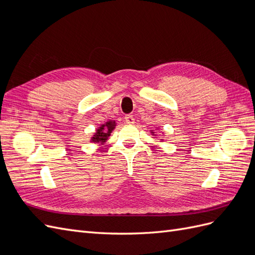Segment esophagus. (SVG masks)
<instances>
[{"label": "esophagus", "instance_id": "34e87169", "mask_svg": "<svg viewBox=\"0 0 255 255\" xmlns=\"http://www.w3.org/2000/svg\"><path fill=\"white\" fill-rule=\"evenodd\" d=\"M125 119H126V122L128 123V125H133V123L135 122V119L132 115H127Z\"/></svg>", "mask_w": 255, "mask_h": 255}]
</instances>
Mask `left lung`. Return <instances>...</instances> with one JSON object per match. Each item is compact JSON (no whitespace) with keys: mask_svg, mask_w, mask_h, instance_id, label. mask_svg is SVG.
Masks as SVG:
<instances>
[{"mask_svg":"<svg viewBox=\"0 0 255 255\" xmlns=\"http://www.w3.org/2000/svg\"><path fill=\"white\" fill-rule=\"evenodd\" d=\"M151 133H152V135H155V133H154V132H152V130H151ZM161 140H163V139H161Z\"/></svg>","mask_w":255,"mask_h":255,"instance_id":"obj_1","label":"left lung"}]
</instances>
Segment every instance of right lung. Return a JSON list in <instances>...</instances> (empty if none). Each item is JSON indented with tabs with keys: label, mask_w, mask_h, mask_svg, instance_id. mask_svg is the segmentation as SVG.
Returning <instances> with one entry per match:
<instances>
[{
	"label": "right lung",
	"mask_w": 255,
	"mask_h": 255,
	"mask_svg": "<svg viewBox=\"0 0 255 255\" xmlns=\"http://www.w3.org/2000/svg\"><path fill=\"white\" fill-rule=\"evenodd\" d=\"M116 127V122L115 121H107L106 123H104V125H102L100 128H97L96 133L94 134V136L91 137V141L92 142H101V143H104L107 138H109L111 136V133L113 132V129L115 128Z\"/></svg>",
	"instance_id": "right-lung-1"
}]
</instances>
